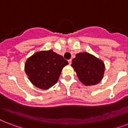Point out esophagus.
Here are the masks:
<instances>
[{"label":"esophagus","instance_id":"1","mask_svg":"<svg viewBox=\"0 0 128 128\" xmlns=\"http://www.w3.org/2000/svg\"><path fill=\"white\" fill-rule=\"evenodd\" d=\"M68 62H69V64H71V63H72V59H70V60H68Z\"/></svg>","mask_w":128,"mask_h":128}]
</instances>
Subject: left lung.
<instances>
[{"instance_id": "1", "label": "left lung", "mask_w": 128, "mask_h": 128, "mask_svg": "<svg viewBox=\"0 0 128 128\" xmlns=\"http://www.w3.org/2000/svg\"><path fill=\"white\" fill-rule=\"evenodd\" d=\"M71 66L79 80L85 86L98 84L104 77L105 65L102 60L88 52H80L72 60Z\"/></svg>"}]
</instances>
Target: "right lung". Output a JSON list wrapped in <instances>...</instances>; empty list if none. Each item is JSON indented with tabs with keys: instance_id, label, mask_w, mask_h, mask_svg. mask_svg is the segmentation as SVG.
<instances>
[{
	"instance_id": "add662e5",
	"label": "right lung",
	"mask_w": 128,
	"mask_h": 128,
	"mask_svg": "<svg viewBox=\"0 0 128 128\" xmlns=\"http://www.w3.org/2000/svg\"><path fill=\"white\" fill-rule=\"evenodd\" d=\"M68 64L67 60L53 50H42L27 59L24 70L33 85L47 90L58 82L62 68Z\"/></svg>"
}]
</instances>
